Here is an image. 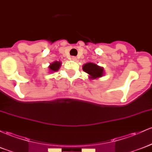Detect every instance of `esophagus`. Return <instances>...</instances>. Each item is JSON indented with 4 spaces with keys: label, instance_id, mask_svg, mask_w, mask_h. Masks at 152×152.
<instances>
[{
    "label": "esophagus",
    "instance_id": "esophagus-1",
    "mask_svg": "<svg viewBox=\"0 0 152 152\" xmlns=\"http://www.w3.org/2000/svg\"><path fill=\"white\" fill-rule=\"evenodd\" d=\"M71 59H72L73 61H76V60H77V58H76V57H75V56H73V57L71 58Z\"/></svg>",
    "mask_w": 152,
    "mask_h": 152
}]
</instances>
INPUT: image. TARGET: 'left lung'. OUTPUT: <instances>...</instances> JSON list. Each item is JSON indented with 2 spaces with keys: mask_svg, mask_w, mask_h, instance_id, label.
I'll return each instance as SVG.
<instances>
[{
  "mask_svg": "<svg viewBox=\"0 0 152 152\" xmlns=\"http://www.w3.org/2000/svg\"><path fill=\"white\" fill-rule=\"evenodd\" d=\"M84 72L89 75V79H95L102 77L104 74V68L93 63H87L83 66Z\"/></svg>",
  "mask_w": 152,
  "mask_h": 152,
  "instance_id": "8db88e82",
  "label": "left lung"
}]
</instances>
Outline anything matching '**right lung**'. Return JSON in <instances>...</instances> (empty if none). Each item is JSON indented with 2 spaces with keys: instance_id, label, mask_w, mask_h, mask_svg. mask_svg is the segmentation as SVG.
<instances>
[{
  "instance_id": "obj_1",
  "label": "right lung",
  "mask_w": 152,
  "mask_h": 152,
  "mask_svg": "<svg viewBox=\"0 0 152 152\" xmlns=\"http://www.w3.org/2000/svg\"><path fill=\"white\" fill-rule=\"evenodd\" d=\"M61 66V63L60 61H55L53 63H51L49 66L50 70L51 71V72H55V71H58L60 67Z\"/></svg>"
}]
</instances>
